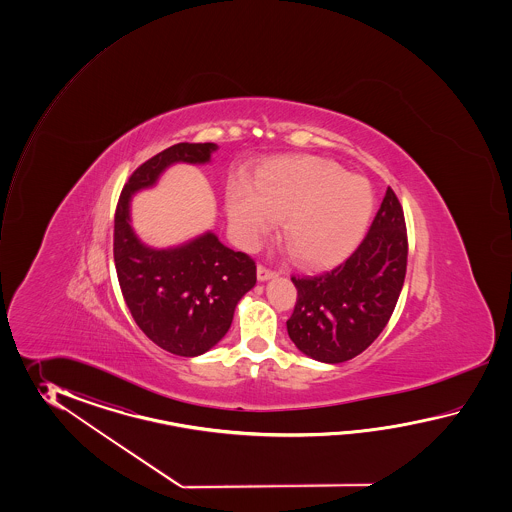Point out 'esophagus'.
Returning <instances> with one entry per match:
<instances>
[{
	"instance_id": "34e87169",
	"label": "esophagus",
	"mask_w": 512,
	"mask_h": 512,
	"mask_svg": "<svg viewBox=\"0 0 512 512\" xmlns=\"http://www.w3.org/2000/svg\"><path fill=\"white\" fill-rule=\"evenodd\" d=\"M256 274H258V280H260V282H265V280H271L274 276H278V272L272 271V269L265 267V265H258Z\"/></svg>"
}]
</instances>
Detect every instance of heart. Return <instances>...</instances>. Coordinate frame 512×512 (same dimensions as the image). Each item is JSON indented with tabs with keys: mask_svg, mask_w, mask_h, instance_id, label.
Returning <instances> with one entry per match:
<instances>
[{
	"mask_svg": "<svg viewBox=\"0 0 512 512\" xmlns=\"http://www.w3.org/2000/svg\"><path fill=\"white\" fill-rule=\"evenodd\" d=\"M230 227L243 245L282 219L280 238L294 261L326 267L359 243L373 210L371 186L340 164L313 155L282 157L256 174L252 186L232 181L225 194Z\"/></svg>",
	"mask_w": 512,
	"mask_h": 512,
	"instance_id": "heart-1",
	"label": "heart"
}]
</instances>
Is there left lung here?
I'll return each instance as SVG.
<instances>
[{
    "label": "left lung",
    "instance_id": "8db88e82",
    "mask_svg": "<svg viewBox=\"0 0 512 512\" xmlns=\"http://www.w3.org/2000/svg\"><path fill=\"white\" fill-rule=\"evenodd\" d=\"M406 223L388 186L359 247L333 271L293 276L298 291L287 333L304 355L338 364L360 355L388 324L403 289Z\"/></svg>",
    "mask_w": 512,
    "mask_h": 512
}]
</instances>
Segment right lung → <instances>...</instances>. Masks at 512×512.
<instances>
[{
	"label": "right lung",
	"mask_w": 512,
	"mask_h": 512,
	"mask_svg": "<svg viewBox=\"0 0 512 512\" xmlns=\"http://www.w3.org/2000/svg\"><path fill=\"white\" fill-rule=\"evenodd\" d=\"M214 142H179L142 163L120 192L113 258L120 291L142 333L179 357H197L227 335L236 305L256 283V263L214 232L174 249H152L131 229L130 201L174 163L205 164Z\"/></svg>",
	"instance_id": "right-lung-1"
}]
</instances>
